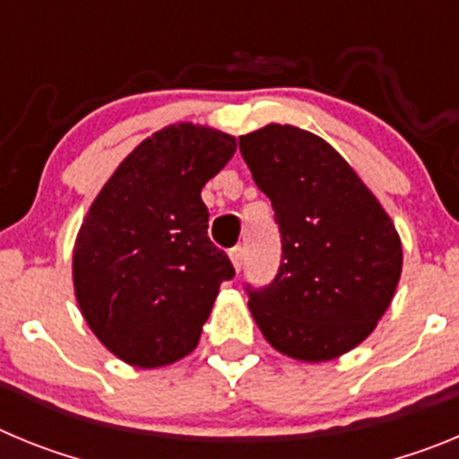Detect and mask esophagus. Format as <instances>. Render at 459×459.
Masks as SVG:
<instances>
[{
    "mask_svg": "<svg viewBox=\"0 0 459 459\" xmlns=\"http://www.w3.org/2000/svg\"><path fill=\"white\" fill-rule=\"evenodd\" d=\"M230 259H232L234 269H237V271H241V266H243V259H246V250H243L241 246H237V248H232V250H230Z\"/></svg>",
    "mask_w": 459,
    "mask_h": 459,
    "instance_id": "1",
    "label": "esophagus"
}]
</instances>
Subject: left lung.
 Here are the masks:
<instances>
[{
    "label": "left lung",
    "instance_id": "8db88e82",
    "mask_svg": "<svg viewBox=\"0 0 459 459\" xmlns=\"http://www.w3.org/2000/svg\"><path fill=\"white\" fill-rule=\"evenodd\" d=\"M282 238L275 280L248 290L266 342L306 363L338 359L375 331L403 273V243L384 206L326 140L269 124L238 137Z\"/></svg>",
    "mask_w": 459,
    "mask_h": 459
}]
</instances>
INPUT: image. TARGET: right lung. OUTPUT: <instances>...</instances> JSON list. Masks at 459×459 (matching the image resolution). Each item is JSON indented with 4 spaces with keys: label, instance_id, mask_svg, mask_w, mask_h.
<instances>
[{
    "label": "right lung",
    "instance_id": "add662e5",
    "mask_svg": "<svg viewBox=\"0 0 459 459\" xmlns=\"http://www.w3.org/2000/svg\"><path fill=\"white\" fill-rule=\"evenodd\" d=\"M237 152L227 133L172 124L142 140L89 206L73 287L93 335L128 366L163 368L197 347L234 266L211 243L202 188Z\"/></svg>",
    "mask_w": 459,
    "mask_h": 459
}]
</instances>
